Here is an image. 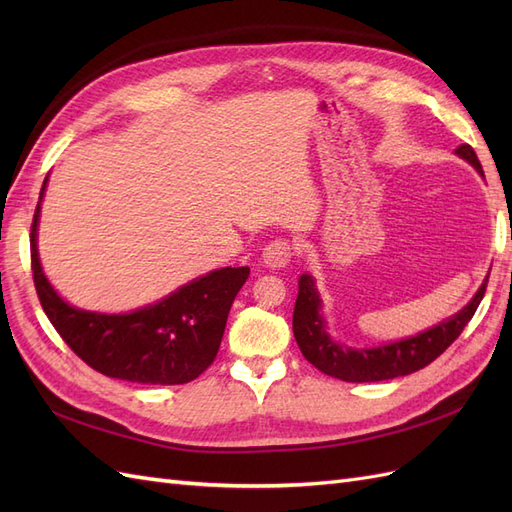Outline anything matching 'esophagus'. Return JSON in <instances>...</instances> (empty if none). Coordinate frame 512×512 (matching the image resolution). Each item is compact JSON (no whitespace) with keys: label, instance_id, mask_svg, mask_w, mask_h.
Masks as SVG:
<instances>
[{"label":"esophagus","instance_id":"1","mask_svg":"<svg viewBox=\"0 0 512 512\" xmlns=\"http://www.w3.org/2000/svg\"><path fill=\"white\" fill-rule=\"evenodd\" d=\"M292 258V245L288 241H271L265 252H262V262H265V267L269 269H284Z\"/></svg>","mask_w":512,"mask_h":512}]
</instances>
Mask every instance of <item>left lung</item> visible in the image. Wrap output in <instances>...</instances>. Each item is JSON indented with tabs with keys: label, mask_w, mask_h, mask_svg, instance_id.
I'll return each mask as SVG.
<instances>
[{
	"label": "left lung",
	"mask_w": 512,
	"mask_h": 512,
	"mask_svg": "<svg viewBox=\"0 0 512 512\" xmlns=\"http://www.w3.org/2000/svg\"><path fill=\"white\" fill-rule=\"evenodd\" d=\"M455 153L485 179L483 166H480L470 145L457 147ZM487 280L489 273L485 275L483 284L474 292V297L451 318L433 324V327L416 335L397 339V342L371 348H356L337 342L329 333V322L322 312L324 303L320 299L314 275L303 273L299 277V294L292 314L294 339H297V344L309 363L320 369L322 374L339 378L344 382H380L408 376L412 371L429 365L433 359H438V356L461 335L463 327H466L470 318L474 316L478 303L483 301Z\"/></svg>",
	"instance_id": "left-lung-1"
}]
</instances>
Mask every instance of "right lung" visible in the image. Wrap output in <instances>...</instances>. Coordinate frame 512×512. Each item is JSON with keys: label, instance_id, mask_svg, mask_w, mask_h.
Wrapping results in <instances>:
<instances>
[{"label": "right lung", "instance_id": "right-lung-1", "mask_svg": "<svg viewBox=\"0 0 512 512\" xmlns=\"http://www.w3.org/2000/svg\"><path fill=\"white\" fill-rule=\"evenodd\" d=\"M46 175L32 224L34 284L44 314L61 339L100 374L138 384H185L198 378L220 350L230 305L250 267L215 269L166 297L123 314L70 305L46 277L38 254V224Z\"/></svg>", "mask_w": 512, "mask_h": 512}]
</instances>
